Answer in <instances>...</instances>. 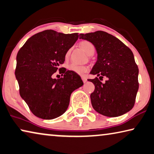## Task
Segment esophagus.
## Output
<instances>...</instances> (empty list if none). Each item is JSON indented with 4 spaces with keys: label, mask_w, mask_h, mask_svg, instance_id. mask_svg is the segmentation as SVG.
I'll list each match as a JSON object with an SVG mask.
<instances>
[{
    "label": "esophagus",
    "mask_w": 154,
    "mask_h": 154,
    "mask_svg": "<svg viewBox=\"0 0 154 154\" xmlns=\"http://www.w3.org/2000/svg\"><path fill=\"white\" fill-rule=\"evenodd\" d=\"M82 81H83V82H84V83H86V82H87V79H86V77H82Z\"/></svg>",
    "instance_id": "1"
}]
</instances>
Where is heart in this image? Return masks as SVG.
<instances>
[{
  "label": "heart",
  "instance_id": "heart-1",
  "mask_svg": "<svg viewBox=\"0 0 154 154\" xmlns=\"http://www.w3.org/2000/svg\"><path fill=\"white\" fill-rule=\"evenodd\" d=\"M79 46L85 52H86L88 55H92L94 54L95 51V47L92 42H89L88 40H83L79 43ZM70 55V51H68L66 54V57H68ZM70 70L75 72V73L79 75H84L88 71L87 67L84 66H80L75 64H71L69 66H68Z\"/></svg>",
  "mask_w": 154,
  "mask_h": 154
}]
</instances>
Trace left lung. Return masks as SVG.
<instances>
[{"mask_svg":"<svg viewBox=\"0 0 154 154\" xmlns=\"http://www.w3.org/2000/svg\"><path fill=\"white\" fill-rule=\"evenodd\" d=\"M80 39L92 42L97 60L90 74L106 77L103 84L97 77L88 79L94 85L90 94L95 111L108 117H116L130 111L138 90V68L134 54L128 46L114 35L102 31L80 34Z\"/></svg>","mask_w":154,"mask_h":154,"instance_id":"obj_1","label":"left lung"}]
</instances>
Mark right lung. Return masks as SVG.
<instances>
[{
  "instance_id": "right-lung-1",
  "label": "right lung",
  "mask_w": 154,
  "mask_h": 154,
  "mask_svg": "<svg viewBox=\"0 0 154 154\" xmlns=\"http://www.w3.org/2000/svg\"><path fill=\"white\" fill-rule=\"evenodd\" d=\"M78 37L77 33L45 30L29 38L17 54L15 75L20 97L39 118L50 120L62 115L70 94L84 85L79 75L66 68L62 70L63 77L52 78L53 73L62 69L60 65Z\"/></svg>"
}]
</instances>
